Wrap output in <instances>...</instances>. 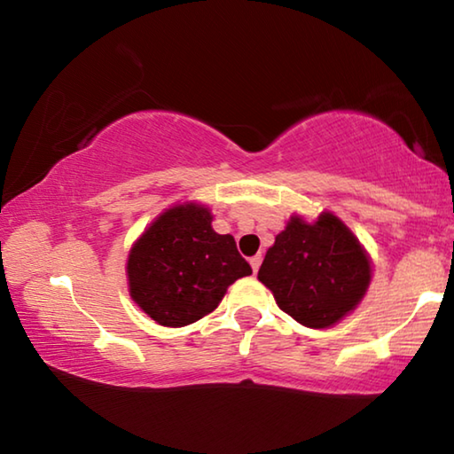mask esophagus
<instances>
[{
  "label": "esophagus",
  "mask_w": 454,
  "mask_h": 454,
  "mask_svg": "<svg viewBox=\"0 0 454 454\" xmlns=\"http://www.w3.org/2000/svg\"><path fill=\"white\" fill-rule=\"evenodd\" d=\"M260 264H262V256L260 254H256V256H252L250 258V266H252V272H258V268H260Z\"/></svg>",
  "instance_id": "34e87169"
}]
</instances>
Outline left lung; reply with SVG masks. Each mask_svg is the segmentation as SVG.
Returning a JSON list of instances; mask_svg holds the SVG:
<instances>
[{"instance_id": "8db88e82", "label": "left lung", "mask_w": 454, "mask_h": 454, "mask_svg": "<svg viewBox=\"0 0 454 454\" xmlns=\"http://www.w3.org/2000/svg\"><path fill=\"white\" fill-rule=\"evenodd\" d=\"M371 278V256L333 212L314 222L290 216L258 270L278 309L309 328L340 322L363 301Z\"/></svg>"}]
</instances>
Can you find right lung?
Masks as SVG:
<instances>
[{
  "label": "right lung",
  "instance_id": "add662e5",
  "mask_svg": "<svg viewBox=\"0 0 454 454\" xmlns=\"http://www.w3.org/2000/svg\"><path fill=\"white\" fill-rule=\"evenodd\" d=\"M126 274L132 301L158 325L180 328L216 310L230 284L252 268L232 236L214 232L210 208L182 202L132 244Z\"/></svg>",
  "mask_w": 454,
  "mask_h": 454
}]
</instances>
